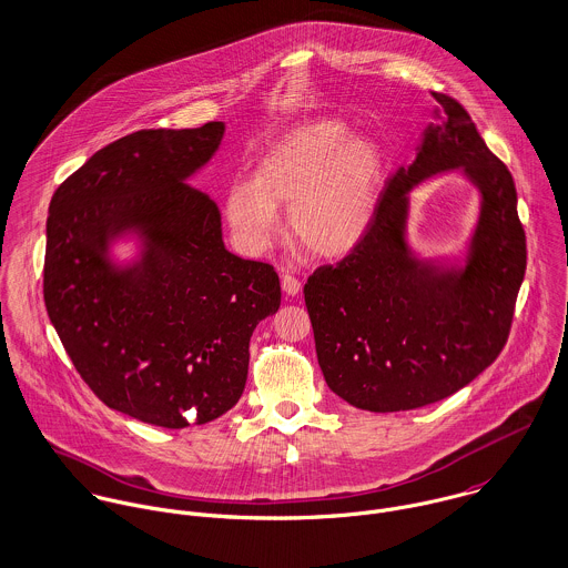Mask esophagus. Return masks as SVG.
I'll use <instances>...</instances> for the list:
<instances>
[{
  "instance_id": "34e87169",
  "label": "esophagus",
  "mask_w": 568,
  "mask_h": 568,
  "mask_svg": "<svg viewBox=\"0 0 568 568\" xmlns=\"http://www.w3.org/2000/svg\"><path fill=\"white\" fill-rule=\"evenodd\" d=\"M282 291L286 293V295H300L302 293V282L295 277V275H291V273H284L282 275Z\"/></svg>"
}]
</instances>
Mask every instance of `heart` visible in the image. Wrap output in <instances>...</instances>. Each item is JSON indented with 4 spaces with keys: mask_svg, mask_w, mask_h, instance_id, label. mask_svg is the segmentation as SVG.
Wrapping results in <instances>:
<instances>
[{
    "mask_svg": "<svg viewBox=\"0 0 568 568\" xmlns=\"http://www.w3.org/2000/svg\"><path fill=\"white\" fill-rule=\"evenodd\" d=\"M383 176L376 142L336 120L308 122L260 158L251 183L230 187L225 216L244 253L260 255L280 236L275 207H288L300 243L320 257H341L372 230Z\"/></svg>",
    "mask_w": 568,
    "mask_h": 568,
    "instance_id": "heart-1",
    "label": "heart"
}]
</instances>
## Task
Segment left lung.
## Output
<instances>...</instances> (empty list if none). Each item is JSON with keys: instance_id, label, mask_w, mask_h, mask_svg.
I'll use <instances>...</instances> for the list:
<instances>
[{"instance_id": "8db88e82", "label": "left lung", "mask_w": 568, "mask_h": 568, "mask_svg": "<svg viewBox=\"0 0 568 568\" xmlns=\"http://www.w3.org/2000/svg\"><path fill=\"white\" fill-rule=\"evenodd\" d=\"M433 98L437 124L426 126L413 163L389 179L363 243L304 286L327 387L374 413L433 405L489 367L507 341L527 266L507 165L455 98ZM453 169L480 190V219L462 263L426 261L405 241L407 194Z\"/></svg>"}]
</instances>
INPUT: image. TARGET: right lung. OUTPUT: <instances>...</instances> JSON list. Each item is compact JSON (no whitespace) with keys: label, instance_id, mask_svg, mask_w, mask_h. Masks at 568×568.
Listing matches in <instances>:
<instances>
[{"label":"right lung","instance_id":"right-lung-1","mask_svg":"<svg viewBox=\"0 0 568 568\" xmlns=\"http://www.w3.org/2000/svg\"><path fill=\"white\" fill-rule=\"evenodd\" d=\"M223 133V122L131 133L50 203V322L104 405L163 428L212 422L241 400L251 334L282 300L273 266L227 251L219 205L185 183ZM129 235L141 253L120 265L110 246Z\"/></svg>","mask_w":568,"mask_h":568}]
</instances>
